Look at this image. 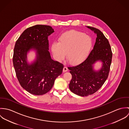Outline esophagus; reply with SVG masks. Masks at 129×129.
Wrapping results in <instances>:
<instances>
[{"label":"esophagus","instance_id":"obj_1","mask_svg":"<svg viewBox=\"0 0 129 129\" xmlns=\"http://www.w3.org/2000/svg\"><path fill=\"white\" fill-rule=\"evenodd\" d=\"M68 71V68L66 66L64 67V68L63 69V72L65 73V72H67Z\"/></svg>","mask_w":129,"mask_h":129}]
</instances>
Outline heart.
<instances>
[{
	"label": "heart",
	"mask_w": 129,
	"mask_h": 129,
	"mask_svg": "<svg viewBox=\"0 0 129 129\" xmlns=\"http://www.w3.org/2000/svg\"><path fill=\"white\" fill-rule=\"evenodd\" d=\"M91 38L83 32L71 30L62 34L58 39V43L52 46V51L55 59L61 61L66 54L69 63L77 65L84 61L89 55L92 48Z\"/></svg>",
	"instance_id": "heart-1"
}]
</instances>
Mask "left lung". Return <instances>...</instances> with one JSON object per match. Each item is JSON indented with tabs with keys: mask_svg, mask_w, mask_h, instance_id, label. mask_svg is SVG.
Segmentation results:
<instances>
[{
	"mask_svg": "<svg viewBox=\"0 0 129 129\" xmlns=\"http://www.w3.org/2000/svg\"><path fill=\"white\" fill-rule=\"evenodd\" d=\"M97 35L96 42L87 58L80 64L68 67L72 79L69 84L71 91L80 96H87L98 91L108 78L112 61V53L107 39L95 28L87 26ZM97 61L103 63L102 68L95 71L92 65Z\"/></svg>",
	"mask_w": 129,
	"mask_h": 129,
	"instance_id": "1",
	"label": "left lung"
}]
</instances>
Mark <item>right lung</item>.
I'll return each instance as SVG.
<instances>
[{
  "instance_id": "obj_1",
  "label": "right lung",
  "mask_w": 129,
  "mask_h": 129,
  "mask_svg": "<svg viewBox=\"0 0 129 129\" xmlns=\"http://www.w3.org/2000/svg\"><path fill=\"white\" fill-rule=\"evenodd\" d=\"M50 26L36 25L26 29L16 41L13 56V66L21 86L35 95L49 92L56 78L62 74L63 65L51 58L48 36L54 32ZM31 49L37 52V59L31 64L26 61Z\"/></svg>"
}]
</instances>
